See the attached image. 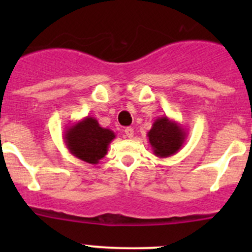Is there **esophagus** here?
Instances as JSON below:
<instances>
[{
	"label": "esophagus",
	"mask_w": 252,
	"mask_h": 252,
	"mask_svg": "<svg viewBox=\"0 0 252 252\" xmlns=\"http://www.w3.org/2000/svg\"><path fill=\"white\" fill-rule=\"evenodd\" d=\"M124 133H126V135L128 136L129 139L134 138V129L133 128H126L124 129Z\"/></svg>",
	"instance_id": "1"
}]
</instances>
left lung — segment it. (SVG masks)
<instances>
[{"mask_svg":"<svg viewBox=\"0 0 252 252\" xmlns=\"http://www.w3.org/2000/svg\"><path fill=\"white\" fill-rule=\"evenodd\" d=\"M187 136V129L167 116L155 119L147 133L152 152L159 158H167L177 154L184 145Z\"/></svg>","mask_w":252,"mask_h":252,"instance_id":"obj_1","label":"left lung"}]
</instances>
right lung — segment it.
<instances>
[{
    "label": "right lung",
    "instance_id": "right-lung-1",
    "mask_svg": "<svg viewBox=\"0 0 252 252\" xmlns=\"http://www.w3.org/2000/svg\"><path fill=\"white\" fill-rule=\"evenodd\" d=\"M114 138L116 134L111 129L102 128L97 119L90 116L65 126L63 134L68 151L91 164H97L107 155L108 146Z\"/></svg>",
    "mask_w": 252,
    "mask_h": 252
}]
</instances>
